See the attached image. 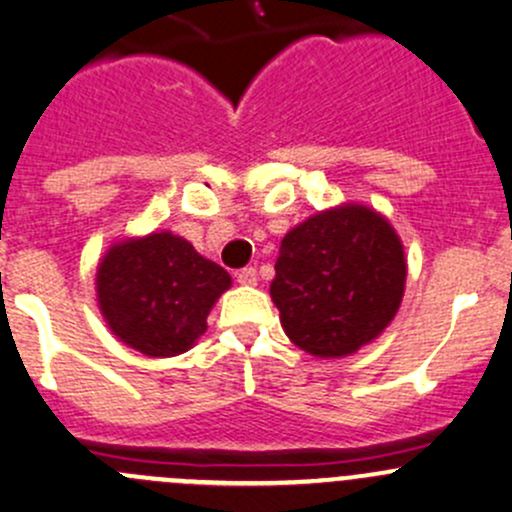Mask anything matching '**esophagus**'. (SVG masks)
Returning a JSON list of instances; mask_svg holds the SVG:
<instances>
[{
	"instance_id": "34e87169",
	"label": "esophagus",
	"mask_w": 512,
	"mask_h": 512,
	"mask_svg": "<svg viewBox=\"0 0 512 512\" xmlns=\"http://www.w3.org/2000/svg\"><path fill=\"white\" fill-rule=\"evenodd\" d=\"M257 270L255 267H245V270L238 272V282L242 284V287H255L257 284Z\"/></svg>"
}]
</instances>
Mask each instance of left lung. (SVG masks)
<instances>
[{
	"instance_id": "left-lung-1",
	"label": "left lung",
	"mask_w": 512,
	"mask_h": 512,
	"mask_svg": "<svg viewBox=\"0 0 512 512\" xmlns=\"http://www.w3.org/2000/svg\"><path fill=\"white\" fill-rule=\"evenodd\" d=\"M274 270L270 294L289 341L316 358H343L395 319L407 260L383 215L343 203L289 230Z\"/></svg>"
}]
</instances>
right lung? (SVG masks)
I'll return each mask as SVG.
<instances>
[{
  "mask_svg": "<svg viewBox=\"0 0 512 512\" xmlns=\"http://www.w3.org/2000/svg\"><path fill=\"white\" fill-rule=\"evenodd\" d=\"M230 274L161 230L115 242L95 274L98 306L110 331L149 358L186 353L206 333V319Z\"/></svg>",
  "mask_w": 512,
  "mask_h": 512,
  "instance_id": "right-lung-1",
  "label": "right lung"
}]
</instances>
